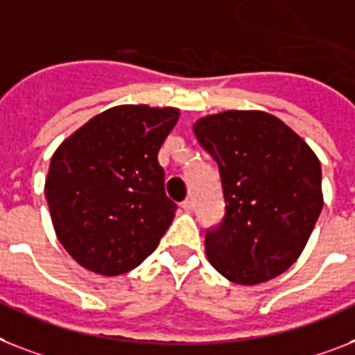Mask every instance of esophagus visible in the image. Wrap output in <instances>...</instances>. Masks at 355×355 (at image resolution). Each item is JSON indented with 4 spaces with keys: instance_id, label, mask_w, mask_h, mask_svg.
<instances>
[{
    "instance_id": "esophagus-1",
    "label": "esophagus",
    "mask_w": 355,
    "mask_h": 355,
    "mask_svg": "<svg viewBox=\"0 0 355 355\" xmlns=\"http://www.w3.org/2000/svg\"><path fill=\"white\" fill-rule=\"evenodd\" d=\"M181 209H183L184 212H192V210H194V203H192L190 199H184L183 203H181Z\"/></svg>"
}]
</instances>
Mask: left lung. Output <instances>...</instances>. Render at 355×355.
<instances>
[{
	"label": "left lung",
	"mask_w": 355,
	"mask_h": 355,
	"mask_svg": "<svg viewBox=\"0 0 355 355\" xmlns=\"http://www.w3.org/2000/svg\"><path fill=\"white\" fill-rule=\"evenodd\" d=\"M219 166L225 216L205 234L216 270L257 285L294 265L321 209V165L285 123L261 110H227L194 125Z\"/></svg>",
	"instance_id": "8db88e82"
}]
</instances>
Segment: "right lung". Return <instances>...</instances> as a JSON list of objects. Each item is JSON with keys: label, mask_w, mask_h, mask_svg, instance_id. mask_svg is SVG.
<instances>
[{"label": "right lung", "mask_w": 355, "mask_h": 355, "mask_svg": "<svg viewBox=\"0 0 355 355\" xmlns=\"http://www.w3.org/2000/svg\"><path fill=\"white\" fill-rule=\"evenodd\" d=\"M178 108L121 105L85 123L51 159L45 196L55 236L87 270L119 276L141 265L171 227L157 152Z\"/></svg>", "instance_id": "1"}]
</instances>
